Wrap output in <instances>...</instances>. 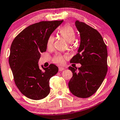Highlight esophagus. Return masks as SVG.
<instances>
[{
  "mask_svg": "<svg viewBox=\"0 0 120 120\" xmlns=\"http://www.w3.org/2000/svg\"><path fill=\"white\" fill-rule=\"evenodd\" d=\"M65 70V68H64V67H59V71H64Z\"/></svg>",
  "mask_w": 120,
  "mask_h": 120,
  "instance_id": "1",
  "label": "esophagus"
}]
</instances>
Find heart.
I'll use <instances>...</instances> for the list:
<instances>
[{"instance_id": "obj_1", "label": "heart", "mask_w": 120, "mask_h": 120, "mask_svg": "<svg viewBox=\"0 0 120 120\" xmlns=\"http://www.w3.org/2000/svg\"><path fill=\"white\" fill-rule=\"evenodd\" d=\"M60 36L64 38L68 43L72 42L75 38V32L73 28L69 25H66L60 29L59 30ZM54 38L53 36H50L48 38L47 42V47L48 49L52 48L53 46ZM66 56L64 55L58 54L56 55L53 58V62L55 64L61 65L64 64Z\"/></svg>"}]
</instances>
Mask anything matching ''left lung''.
<instances>
[{"label": "left lung", "instance_id": "1", "mask_svg": "<svg viewBox=\"0 0 120 120\" xmlns=\"http://www.w3.org/2000/svg\"><path fill=\"white\" fill-rule=\"evenodd\" d=\"M75 25L80 33V43L78 53L70 62L82 66L78 71L77 68L68 67L73 73L68 87L75 96L87 98L97 91L107 75V45L97 30L79 21Z\"/></svg>", "mask_w": 120, "mask_h": 120}]
</instances>
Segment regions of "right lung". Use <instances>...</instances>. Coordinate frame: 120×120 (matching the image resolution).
Returning <instances> with one entry per match:
<instances>
[{
    "instance_id": "obj_1",
    "label": "right lung",
    "mask_w": 120,
    "mask_h": 120,
    "mask_svg": "<svg viewBox=\"0 0 120 120\" xmlns=\"http://www.w3.org/2000/svg\"><path fill=\"white\" fill-rule=\"evenodd\" d=\"M64 21H42L26 27L13 40L9 59L15 82L23 94L40 100L49 94V79L58 72L50 64L43 70L38 62L41 53L47 50V42L52 33Z\"/></svg>"
}]
</instances>
